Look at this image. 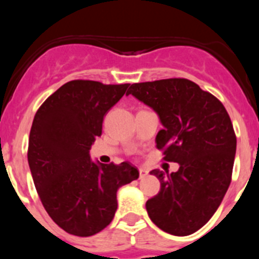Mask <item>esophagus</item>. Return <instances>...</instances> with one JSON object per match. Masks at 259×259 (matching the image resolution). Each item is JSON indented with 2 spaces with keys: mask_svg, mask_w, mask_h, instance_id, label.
<instances>
[{
  "mask_svg": "<svg viewBox=\"0 0 259 259\" xmlns=\"http://www.w3.org/2000/svg\"><path fill=\"white\" fill-rule=\"evenodd\" d=\"M146 176H148V170H146V169H144V168H140L139 169V178L143 179Z\"/></svg>",
  "mask_w": 259,
  "mask_h": 259,
  "instance_id": "1",
  "label": "esophagus"
}]
</instances>
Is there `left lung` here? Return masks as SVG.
<instances>
[{
	"label": "left lung",
	"instance_id": "obj_1",
	"mask_svg": "<svg viewBox=\"0 0 259 259\" xmlns=\"http://www.w3.org/2000/svg\"><path fill=\"white\" fill-rule=\"evenodd\" d=\"M134 95L153 108L163 129L156 148L163 160L179 170L154 169L160 190L146 202L155 226L173 236H189L202 228L221 205L232 180L237 138L223 104L193 81L183 77L133 83Z\"/></svg>",
	"mask_w": 259,
	"mask_h": 259
}]
</instances>
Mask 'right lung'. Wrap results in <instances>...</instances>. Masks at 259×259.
Instances as JSON below:
<instances>
[{"instance_id": "1", "label": "right lung", "mask_w": 259, "mask_h": 259, "mask_svg": "<svg viewBox=\"0 0 259 259\" xmlns=\"http://www.w3.org/2000/svg\"><path fill=\"white\" fill-rule=\"evenodd\" d=\"M127 86L69 81L33 117L27 150L33 183L52 221L72 236L90 237L108 227L117 208V189L139 178L129 161L98 165L89 155L103 132L104 115Z\"/></svg>"}]
</instances>
